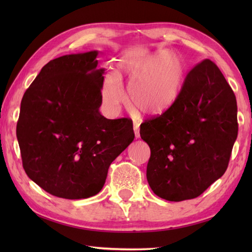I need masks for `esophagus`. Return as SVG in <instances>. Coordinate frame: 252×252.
Here are the masks:
<instances>
[{"label":"esophagus","instance_id":"34e87169","mask_svg":"<svg viewBox=\"0 0 252 252\" xmlns=\"http://www.w3.org/2000/svg\"><path fill=\"white\" fill-rule=\"evenodd\" d=\"M133 130H134L135 137L136 138L140 137V123H138V122L133 123Z\"/></svg>","mask_w":252,"mask_h":252}]
</instances>
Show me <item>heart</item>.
I'll list each match as a JSON object with an SVG mask.
<instances>
[{
    "label": "heart",
    "instance_id": "obj_1",
    "mask_svg": "<svg viewBox=\"0 0 252 252\" xmlns=\"http://www.w3.org/2000/svg\"><path fill=\"white\" fill-rule=\"evenodd\" d=\"M119 67L130 84V103L148 116L162 114L173 105L186 72L184 61L170 51L122 62ZM101 99L109 114L117 115L121 110L126 95L118 73L109 72L105 77Z\"/></svg>",
    "mask_w": 252,
    "mask_h": 252
}]
</instances>
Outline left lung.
I'll use <instances>...</instances> for the list:
<instances>
[{
    "instance_id": "left-lung-1",
    "label": "left lung",
    "mask_w": 252,
    "mask_h": 252,
    "mask_svg": "<svg viewBox=\"0 0 252 252\" xmlns=\"http://www.w3.org/2000/svg\"><path fill=\"white\" fill-rule=\"evenodd\" d=\"M237 133L233 90L215 63L202 61L187 73L173 105L141 125L151 148V189L169 201L200 196L225 173Z\"/></svg>"
}]
</instances>
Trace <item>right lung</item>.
<instances>
[{"instance_id":"1","label":"right lung","mask_w":252,"mask_h":252,"mask_svg":"<svg viewBox=\"0 0 252 252\" xmlns=\"http://www.w3.org/2000/svg\"><path fill=\"white\" fill-rule=\"evenodd\" d=\"M98 52L55 58L21 99L16 134L27 175L51 195L82 199L103 189L111 162L134 140L131 119L100 115Z\"/></svg>"}]
</instances>
